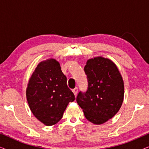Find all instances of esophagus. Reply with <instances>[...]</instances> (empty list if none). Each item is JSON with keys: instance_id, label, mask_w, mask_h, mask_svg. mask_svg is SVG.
Segmentation results:
<instances>
[{"instance_id": "34e87169", "label": "esophagus", "mask_w": 149, "mask_h": 149, "mask_svg": "<svg viewBox=\"0 0 149 149\" xmlns=\"http://www.w3.org/2000/svg\"><path fill=\"white\" fill-rule=\"evenodd\" d=\"M72 92L74 93V95L76 96V95H77V93H78V88H77V87H75L74 89H72Z\"/></svg>"}]
</instances>
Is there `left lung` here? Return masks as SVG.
<instances>
[{
  "instance_id": "left-lung-1",
  "label": "left lung",
  "mask_w": 149,
  "mask_h": 149,
  "mask_svg": "<svg viewBox=\"0 0 149 149\" xmlns=\"http://www.w3.org/2000/svg\"><path fill=\"white\" fill-rule=\"evenodd\" d=\"M87 89L79 91L77 102L85 117L100 125L115 116L123 101L124 85L116 65L109 59H90L84 68Z\"/></svg>"
}]
</instances>
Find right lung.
<instances>
[{
  "mask_svg": "<svg viewBox=\"0 0 149 149\" xmlns=\"http://www.w3.org/2000/svg\"><path fill=\"white\" fill-rule=\"evenodd\" d=\"M26 98L32 113L45 125L62 119L70 102L75 100L58 62L50 59L40 62L30 79Z\"/></svg>",
  "mask_w": 149,
  "mask_h": 149,
  "instance_id": "1",
  "label": "right lung"
}]
</instances>
